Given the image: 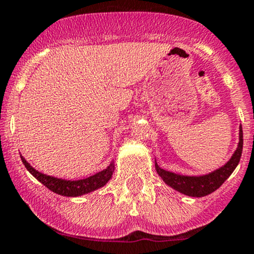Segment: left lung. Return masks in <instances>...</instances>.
I'll return each mask as SVG.
<instances>
[{"mask_svg":"<svg viewBox=\"0 0 254 254\" xmlns=\"http://www.w3.org/2000/svg\"><path fill=\"white\" fill-rule=\"evenodd\" d=\"M242 147H244V134H242V127H240L239 147L235 151L230 161L215 172L203 176H184L167 172V170L159 168L157 163L156 169L158 175L163 179V181L170 188L175 189L176 191L181 192V193L188 194V196L203 197L220 188L224 181L231 175V173L234 172L235 168L239 164L240 159H241Z\"/></svg>","mask_w":254,"mask_h":254,"instance_id":"8db88e82","label":"left lung"}]
</instances>
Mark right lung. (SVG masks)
I'll list each match as a JSON object with an SVG mask.
<instances>
[{"label": "right lung", "instance_id": "add662e5", "mask_svg": "<svg viewBox=\"0 0 254 254\" xmlns=\"http://www.w3.org/2000/svg\"><path fill=\"white\" fill-rule=\"evenodd\" d=\"M21 162L25 165L26 169L30 172V174L35 176L37 180L42 184V185L46 186L47 189L51 191H53L55 193L62 194V196L66 197H76L81 196V194L89 193V192L97 190V189L105 186L107 183H108L109 179L112 178V174L114 172V164L111 163L109 167L107 169L102 170V172L97 173V174L90 176V178L82 179V180H62V179L53 178V176L45 175L42 173L37 172V170L34 169L23 157L20 156Z\"/></svg>", "mask_w": 254, "mask_h": 254}]
</instances>
